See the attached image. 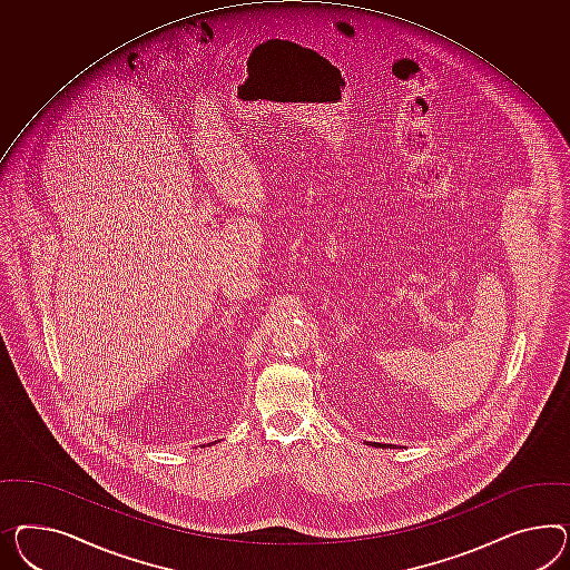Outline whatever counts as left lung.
<instances>
[{
  "mask_svg": "<svg viewBox=\"0 0 570 570\" xmlns=\"http://www.w3.org/2000/svg\"><path fill=\"white\" fill-rule=\"evenodd\" d=\"M371 446H375V448H394L392 446V444H387V446H385V444H380V442H370Z\"/></svg>",
  "mask_w": 570,
  "mask_h": 570,
  "instance_id": "8db88e82",
  "label": "left lung"
}]
</instances>
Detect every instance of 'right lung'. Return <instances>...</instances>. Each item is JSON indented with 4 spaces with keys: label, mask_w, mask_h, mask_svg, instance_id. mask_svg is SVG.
<instances>
[{
    "label": "right lung",
    "mask_w": 570,
    "mask_h": 570,
    "mask_svg": "<svg viewBox=\"0 0 570 570\" xmlns=\"http://www.w3.org/2000/svg\"><path fill=\"white\" fill-rule=\"evenodd\" d=\"M212 444H214V442H212ZM203 446H205V444H203Z\"/></svg>",
    "instance_id": "1"
}]
</instances>
